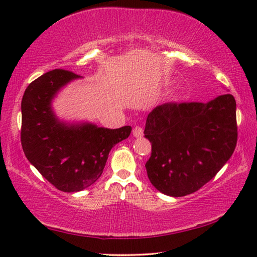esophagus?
Returning <instances> with one entry per match:
<instances>
[{
	"label": "esophagus",
	"mask_w": 257,
	"mask_h": 257,
	"mask_svg": "<svg viewBox=\"0 0 257 257\" xmlns=\"http://www.w3.org/2000/svg\"><path fill=\"white\" fill-rule=\"evenodd\" d=\"M133 135L135 137H143V135H144V129H143V127L136 125L133 130Z\"/></svg>",
	"instance_id": "obj_1"
}]
</instances>
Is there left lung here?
<instances>
[{"label": "left lung", "instance_id": "obj_1", "mask_svg": "<svg viewBox=\"0 0 257 257\" xmlns=\"http://www.w3.org/2000/svg\"><path fill=\"white\" fill-rule=\"evenodd\" d=\"M152 144L145 167L156 189L168 196L193 194L215 177L237 145L236 101L231 94L207 103H164L147 115Z\"/></svg>", "mask_w": 257, "mask_h": 257}]
</instances>
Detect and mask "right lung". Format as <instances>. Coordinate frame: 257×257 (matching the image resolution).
Masks as SVG:
<instances>
[{"mask_svg":"<svg viewBox=\"0 0 257 257\" xmlns=\"http://www.w3.org/2000/svg\"><path fill=\"white\" fill-rule=\"evenodd\" d=\"M77 78L80 76L64 69L46 72L30 82L21 101L20 138L26 158L56 189L66 193L92 186L103 173L112 147L132 133L130 125L107 129L60 122L52 111V98Z\"/></svg>","mask_w":257,"mask_h":257,"instance_id":"1","label":"right lung"}]
</instances>
